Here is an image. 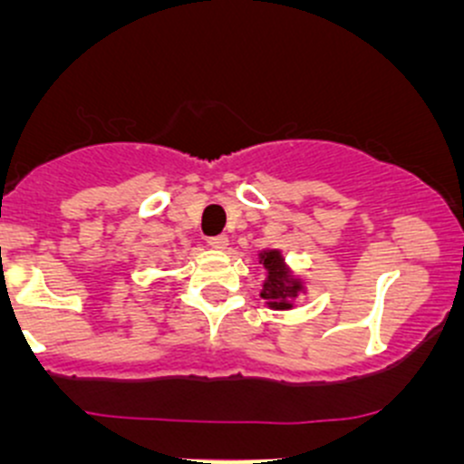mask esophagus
<instances>
[{
  "label": "esophagus",
  "instance_id": "esophagus-1",
  "mask_svg": "<svg viewBox=\"0 0 464 464\" xmlns=\"http://www.w3.org/2000/svg\"><path fill=\"white\" fill-rule=\"evenodd\" d=\"M208 245L213 246V249H227L228 237L227 236H213V237H208Z\"/></svg>",
  "mask_w": 464,
  "mask_h": 464
}]
</instances>
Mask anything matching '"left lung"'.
I'll return each mask as SVG.
<instances>
[{
  "label": "left lung",
  "mask_w": 464,
  "mask_h": 464,
  "mask_svg": "<svg viewBox=\"0 0 464 464\" xmlns=\"http://www.w3.org/2000/svg\"><path fill=\"white\" fill-rule=\"evenodd\" d=\"M262 265H265L266 271H269V278H266L260 296L266 298L269 305L276 307V310H289L292 303H289L287 298L296 296V294L301 292V283L289 278L278 251H265V256H262Z\"/></svg>",
  "instance_id": "left-lung-1"
}]
</instances>
